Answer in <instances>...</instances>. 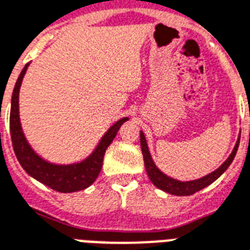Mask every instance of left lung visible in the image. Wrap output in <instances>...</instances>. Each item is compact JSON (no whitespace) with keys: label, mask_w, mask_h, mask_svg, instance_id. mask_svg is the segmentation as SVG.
Instances as JSON below:
<instances>
[{"label":"left lung","mask_w":250,"mask_h":250,"mask_svg":"<svg viewBox=\"0 0 250 250\" xmlns=\"http://www.w3.org/2000/svg\"><path fill=\"white\" fill-rule=\"evenodd\" d=\"M239 142H240V138L237 139L236 145L233 147V151L231 152V155L229 156V159L225 161V163L221 165V167L214 170L210 174L205 175L203 178L196 179V181H189V182H181L177 181V179H173L170 177H167L157 169V167L155 165V163L152 161V157L149 155L148 146H147V142H146V137L143 134V131H141V147H142V153H143V160H145V167L146 170H147V174H148L149 179L152 182L153 185L156 186L157 188L163 189L165 192L171 193V195H177V196H188V195H192V193L200 191L204 187L209 186L210 183L218 179L221 175L227 170V167L231 165L233 157L237 152V147H239Z\"/></svg>","instance_id":"obj_1"}]
</instances>
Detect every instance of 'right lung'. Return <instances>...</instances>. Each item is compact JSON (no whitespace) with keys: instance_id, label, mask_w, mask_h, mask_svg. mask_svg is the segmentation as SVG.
<instances>
[{"instance_id":"1","label":"right lung","mask_w":250,"mask_h":250,"mask_svg":"<svg viewBox=\"0 0 250 250\" xmlns=\"http://www.w3.org/2000/svg\"><path fill=\"white\" fill-rule=\"evenodd\" d=\"M27 68L28 64H25L18 77L13 91L11 111H10V134H11L13 148L18 161L31 177L45 186H49L50 188L55 189L58 192H76L87 188L98 178L103 165L105 149L112 143L113 138L116 137L121 125L127 121V117L119 120L115 125L109 127V130L102 138L95 151L86 160H83V163L72 164V165H54L47 163L39 155H36L21 131V120H19V89Z\"/></svg>"}]
</instances>
